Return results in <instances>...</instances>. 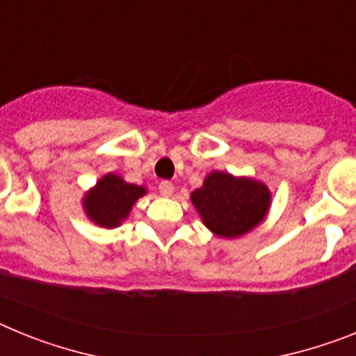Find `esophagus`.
I'll list each match as a JSON object with an SVG mask.
<instances>
[{
	"instance_id": "obj_1",
	"label": "esophagus",
	"mask_w": 356,
	"mask_h": 356,
	"mask_svg": "<svg viewBox=\"0 0 356 356\" xmlns=\"http://www.w3.org/2000/svg\"><path fill=\"white\" fill-rule=\"evenodd\" d=\"M159 191H160V194H162V196L169 197L172 193H175V185H172L169 180H163V181H160Z\"/></svg>"
}]
</instances>
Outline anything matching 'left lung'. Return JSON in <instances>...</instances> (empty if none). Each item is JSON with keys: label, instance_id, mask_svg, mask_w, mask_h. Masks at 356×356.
<instances>
[{"label": "left lung", "instance_id": "obj_1", "mask_svg": "<svg viewBox=\"0 0 356 356\" xmlns=\"http://www.w3.org/2000/svg\"><path fill=\"white\" fill-rule=\"evenodd\" d=\"M203 225L217 237L235 238L260 225L271 207L269 188L253 178L213 171L191 194Z\"/></svg>", "mask_w": 356, "mask_h": 356}]
</instances>
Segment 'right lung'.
Returning a JSON list of instances; mask_svg holds the SVG:
<instances>
[{
  "label": "right lung",
  "mask_w": 356,
  "mask_h": 356,
  "mask_svg": "<svg viewBox=\"0 0 356 356\" xmlns=\"http://www.w3.org/2000/svg\"><path fill=\"white\" fill-rule=\"evenodd\" d=\"M146 194L140 185L128 184L108 172L83 197V210L90 221L103 228H115L130 216L135 201Z\"/></svg>",
  "instance_id": "obj_1"
}]
</instances>
